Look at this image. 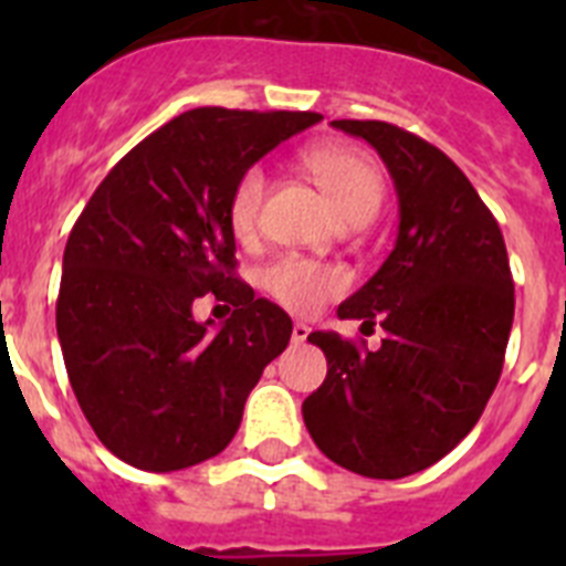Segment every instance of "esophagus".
<instances>
[{
	"label": "esophagus",
	"instance_id": "1",
	"mask_svg": "<svg viewBox=\"0 0 566 566\" xmlns=\"http://www.w3.org/2000/svg\"><path fill=\"white\" fill-rule=\"evenodd\" d=\"M308 332H312V328L306 326V323H294V328H292V343L294 345H303L308 339Z\"/></svg>",
	"mask_w": 566,
	"mask_h": 566
}]
</instances>
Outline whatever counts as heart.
I'll return each instance as SVG.
<instances>
[{"label": "heart", "instance_id": "b5f03b06", "mask_svg": "<svg viewBox=\"0 0 566 566\" xmlns=\"http://www.w3.org/2000/svg\"><path fill=\"white\" fill-rule=\"evenodd\" d=\"M306 167L326 189L343 221H368L377 214L385 198V178L363 149L348 144H319L306 153ZM263 198L266 172L260 167L243 169L229 198V223L238 238L247 240L258 232ZM260 286L292 312L306 314L343 292L345 274L300 254H283L260 269Z\"/></svg>", "mask_w": 566, "mask_h": 566}]
</instances>
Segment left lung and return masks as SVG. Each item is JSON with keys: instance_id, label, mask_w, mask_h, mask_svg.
<instances>
[{"instance_id": "left-lung-1", "label": "left lung", "mask_w": 566, "mask_h": 566, "mask_svg": "<svg viewBox=\"0 0 566 566\" xmlns=\"http://www.w3.org/2000/svg\"><path fill=\"white\" fill-rule=\"evenodd\" d=\"M379 153L399 198L394 252L337 314L382 328V345L312 332L328 374L303 402L314 444L339 468L402 479L451 453L502 377L513 274L502 229L462 169L385 122H332Z\"/></svg>"}]
</instances>
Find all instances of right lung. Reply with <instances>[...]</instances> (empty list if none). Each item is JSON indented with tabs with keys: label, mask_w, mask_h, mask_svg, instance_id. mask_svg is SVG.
Instances as JSON below:
<instances>
[{
	"label": "right lung",
	"mask_w": 566,
	"mask_h": 566,
	"mask_svg": "<svg viewBox=\"0 0 566 566\" xmlns=\"http://www.w3.org/2000/svg\"><path fill=\"white\" fill-rule=\"evenodd\" d=\"M317 113L187 109L107 172L64 247L56 332L90 428L133 468L169 473L232 442L292 317L234 274L229 198L243 169ZM235 306L221 329L191 303Z\"/></svg>",
	"instance_id": "add662e5"
}]
</instances>
